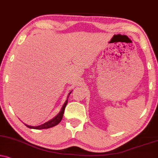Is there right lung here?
<instances>
[{
	"label": "right lung",
	"instance_id": "right-lung-1",
	"mask_svg": "<svg viewBox=\"0 0 158 158\" xmlns=\"http://www.w3.org/2000/svg\"><path fill=\"white\" fill-rule=\"evenodd\" d=\"M72 91H70L69 93V94H68L67 96V100L65 101V102H64V104L63 105V106H62V108L61 109V111H60L58 114L56 115L54 118H52V119H50L48 121V122H45V123L41 124V125H39V126H30V125H28V124H25V125L26 127H28V128H31V129H36V130H41V129H48V128H50V127H52L57 125L58 124L60 123V122H61L62 118H63V116H64V110H65V108H66V106H67V102H68V98H69V94H71Z\"/></svg>",
	"mask_w": 158,
	"mask_h": 158
}]
</instances>
